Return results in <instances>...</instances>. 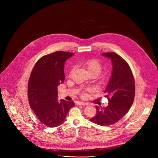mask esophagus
Returning <instances> with one entry per match:
<instances>
[{"label":"esophagus","mask_w":158,"mask_h":158,"mask_svg":"<svg viewBox=\"0 0 158 158\" xmlns=\"http://www.w3.org/2000/svg\"><path fill=\"white\" fill-rule=\"evenodd\" d=\"M77 104L78 105H82V106H87L88 104L87 103H85V102H77Z\"/></svg>","instance_id":"1"}]
</instances>
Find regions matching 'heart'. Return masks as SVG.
<instances>
[{
  "label": "heart",
  "mask_w": 158,
  "mask_h": 158,
  "mask_svg": "<svg viewBox=\"0 0 158 158\" xmlns=\"http://www.w3.org/2000/svg\"><path fill=\"white\" fill-rule=\"evenodd\" d=\"M89 74H93L98 76L102 71V65L97 59H90L83 64Z\"/></svg>",
  "instance_id": "heart-1"
}]
</instances>
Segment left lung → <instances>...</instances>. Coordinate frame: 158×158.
I'll return each mask as SVG.
<instances>
[{
	"instance_id": "1",
	"label": "left lung",
	"mask_w": 158,
	"mask_h": 158,
	"mask_svg": "<svg viewBox=\"0 0 158 158\" xmlns=\"http://www.w3.org/2000/svg\"><path fill=\"white\" fill-rule=\"evenodd\" d=\"M110 59L112 71L105 89L109 98L107 107L96 106V115L90 119L102 126L114 124L119 121L132 105L135 94L134 77L128 64L115 52L102 54Z\"/></svg>"
}]
</instances>
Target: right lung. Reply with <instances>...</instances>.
<instances>
[{
    "label": "right lung",
    "instance_id": "right-lung-1",
    "mask_svg": "<svg viewBox=\"0 0 158 158\" xmlns=\"http://www.w3.org/2000/svg\"><path fill=\"white\" fill-rule=\"evenodd\" d=\"M74 53L57 51L38 60L28 83V98L31 108L45 126L57 127L64 122L74 102L57 99V86L65 79L64 66Z\"/></svg>",
    "mask_w": 158,
    "mask_h": 158
}]
</instances>
